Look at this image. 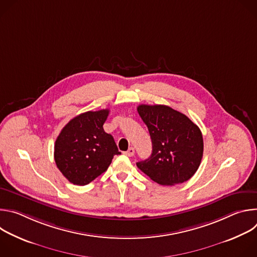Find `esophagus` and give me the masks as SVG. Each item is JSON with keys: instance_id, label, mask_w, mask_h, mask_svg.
I'll list each match as a JSON object with an SVG mask.
<instances>
[{"instance_id": "obj_1", "label": "esophagus", "mask_w": 257, "mask_h": 257, "mask_svg": "<svg viewBox=\"0 0 257 257\" xmlns=\"http://www.w3.org/2000/svg\"><path fill=\"white\" fill-rule=\"evenodd\" d=\"M134 154H135V151H134V149H133V148H130V149L125 153V155H126V156H128V157H133V156H134Z\"/></svg>"}]
</instances>
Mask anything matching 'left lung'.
<instances>
[{
	"instance_id": "1",
	"label": "left lung",
	"mask_w": 257,
	"mask_h": 257,
	"mask_svg": "<svg viewBox=\"0 0 257 257\" xmlns=\"http://www.w3.org/2000/svg\"><path fill=\"white\" fill-rule=\"evenodd\" d=\"M137 112L148 126L153 142L151 157L136 163L138 169L161 185L188 181L203 155L200 129L187 116L164 104H140Z\"/></svg>"
}]
</instances>
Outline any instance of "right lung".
Here are the masks:
<instances>
[{
  "mask_svg": "<svg viewBox=\"0 0 257 257\" xmlns=\"http://www.w3.org/2000/svg\"><path fill=\"white\" fill-rule=\"evenodd\" d=\"M109 111L86 112L70 120L55 142L54 158L58 169L74 185L88 184L121 155L111 134L103 130Z\"/></svg>",
  "mask_w": 257,
  "mask_h": 257,
  "instance_id": "obj_1",
  "label": "right lung"
}]
</instances>
